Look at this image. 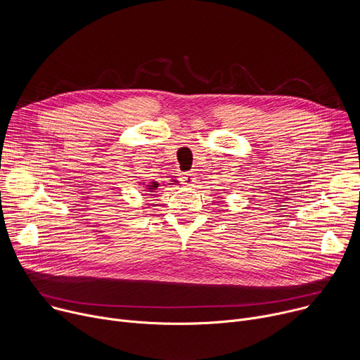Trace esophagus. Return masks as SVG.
Returning <instances> with one entry per match:
<instances>
[{
  "label": "esophagus",
  "mask_w": 360,
  "mask_h": 360,
  "mask_svg": "<svg viewBox=\"0 0 360 360\" xmlns=\"http://www.w3.org/2000/svg\"><path fill=\"white\" fill-rule=\"evenodd\" d=\"M195 181H196V178H195V174H192V172H184L181 175V182L186 186H193Z\"/></svg>",
  "instance_id": "1"
}]
</instances>
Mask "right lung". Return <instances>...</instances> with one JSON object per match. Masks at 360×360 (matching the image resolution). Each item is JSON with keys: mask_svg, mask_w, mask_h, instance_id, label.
Here are the masks:
<instances>
[{"mask_svg": "<svg viewBox=\"0 0 360 360\" xmlns=\"http://www.w3.org/2000/svg\"><path fill=\"white\" fill-rule=\"evenodd\" d=\"M174 182H175V181H174ZM158 185H160L158 182H152L150 185H148V189H149L150 192H153V189H158Z\"/></svg>", "mask_w": 360, "mask_h": 360, "instance_id": "obj_1", "label": "right lung"}]
</instances>
